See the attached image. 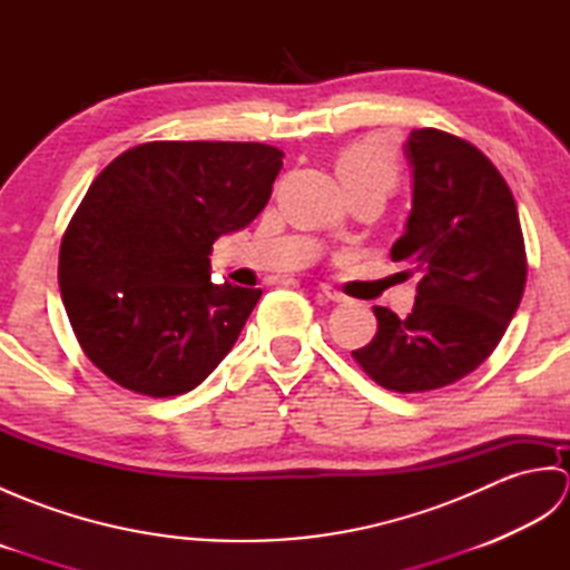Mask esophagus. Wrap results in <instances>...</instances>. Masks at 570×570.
<instances>
[{"label": "esophagus", "mask_w": 570, "mask_h": 570, "mask_svg": "<svg viewBox=\"0 0 570 570\" xmlns=\"http://www.w3.org/2000/svg\"><path fill=\"white\" fill-rule=\"evenodd\" d=\"M318 292H321L325 298H328V301H333V304H343V301H345V296H343L341 292H335V288L328 286V284H321Z\"/></svg>", "instance_id": "1"}]
</instances>
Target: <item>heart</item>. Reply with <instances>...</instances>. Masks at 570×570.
I'll return each instance as SVG.
<instances>
[{
	"label": "heart",
	"instance_id": "obj_1",
	"mask_svg": "<svg viewBox=\"0 0 570 570\" xmlns=\"http://www.w3.org/2000/svg\"><path fill=\"white\" fill-rule=\"evenodd\" d=\"M335 168L347 190L382 188L390 193L396 184L394 149L380 137H365L350 144L337 156Z\"/></svg>",
	"mask_w": 570,
	"mask_h": 570
}]
</instances>
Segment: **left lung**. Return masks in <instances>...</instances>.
<instances>
[{"instance_id":"1","label":"left lung","mask_w":570,"mask_h":570,"mask_svg":"<svg viewBox=\"0 0 570 570\" xmlns=\"http://www.w3.org/2000/svg\"><path fill=\"white\" fill-rule=\"evenodd\" d=\"M411 213L392 259L421 274L406 318L374 306L377 335L353 350L392 392H429L463 380L498 347L527 284L517 203L498 168L472 144L414 129L404 144Z\"/></svg>"}]
</instances>
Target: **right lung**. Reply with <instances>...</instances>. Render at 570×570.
<instances>
[{"mask_svg":"<svg viewBox=\"0 0 570 570\" xmlns=\"http://www.w3.org/2000/svg\"><path fill=\"white\" fill-rule=\"evenodd\" d=\"M284 151L151 141L92 180L60 242L58 284L80 347L147 396L186 394L220 365L262 288L210 282V249L257 217Z\"/></svg>","mask_w":570,"mask_h":570,"instance_id":"add662e5","label":"right lung"}]
</instances>
